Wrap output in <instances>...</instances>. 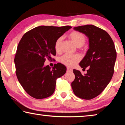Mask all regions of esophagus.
<instances>
[{"mask_svg": "<svg viewBox=\"0 0 125 125\" xmlns=\"http://www.w3.org/2000/svg\"><path fill=\"white\" fill-rule=\"evenodd\" d=\"M72 70L71 68H67V72H72Z\"/></svg>", "mask_w": 125, "mask_h": 125, "instance_id": "1", "label": "esophagus"}]
</instances>
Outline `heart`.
Returning a JSON list of instances; mask_svg holds the SVG:
<instances>
[{
    "label": "heart",
    "mask_w": 125,
    "mask_h": 125,
    "mask_svg": "<svg viewBox=\"0 0 125 125\" xmlns=\"http://www.w3.org/2000/svg\"><path fill=\"white\" fill-rule=\"evenodd\" d=\"M73 43L77 47H81L86 42V38L85 35L79 31H73L68 35ZM63 40L62 37H59L55 40L54 43V49L57 52L61 51V46ZM81 57L79 54H66L63 55L60 58V62L62 64L68 67H73L80 61Z\"/></svg>",
    "instance_id": "b5f03b06"
}]
</instances>
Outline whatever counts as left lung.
<instances>
[{"mask_svg": "<svg viewBox=\"0 0 125 125\" xmlns=\"http://www.w3.org/2000/svg\"><path fill=\"white\" fill-rule=\"evenodd\" d=\"M73 29L89 38V48L80 63L83 69L89 67L85 75L73 70L75 79L71 86L77 97L92 99L103 92L112 79L117 57L116 49L109 35L100 28L87 25Z\"/></svg>", "mask_w": 125, "mask_h": 125, "instance_id": "8db88e82", "label": "left lung"}]
</instances>
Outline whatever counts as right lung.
<instances>
[{
	"mask_svg": "<svg viewBox=\"0 0 125 125\" xmlns=\"http://www.w3.org/2000/svg\"><path fill=\"white\" fill-rule=\"evenodd\" d=\"M62 27L40 26L25 33L18 45L14 63L18 81L32 97L43 99L54 92L56 80L65 74L67 68L60 63L53 68L44 66L46 58L56 54L55 40L70 29Z\"/></svg>",
	"mask_w": 125,
	"mask_h": 125,
	"instance_id": "right-lung-1",
	"label": "right lung"
}]
</instances>
